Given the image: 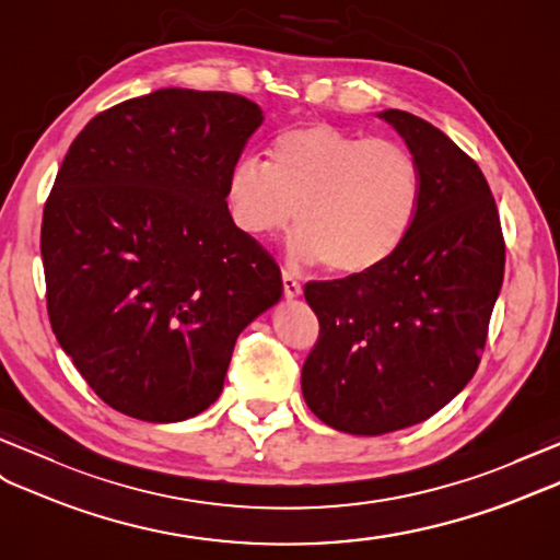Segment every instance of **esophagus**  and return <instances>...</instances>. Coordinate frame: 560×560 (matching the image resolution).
Segmentation results:
<instances>
[{
	"instance_id": "esophagus-1",
	"label": "esophagus",
	"mask_w": 560,
	"mask_h": 560,
	"mask_svg": "<svg viewBox=\"0 0 560 560\" xmlns=\"http://www.w3.org/2000/svg\"><path fill=\"white\" fill-rule=\"evenodd\" d=\"M282 288H284V296L294 299L302 294V282H299L290 270H282Z\"/></svg>"
}]
</instances>
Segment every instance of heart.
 I'll use <instances>...</instances> for the list:
<instances>
[{
	"label": "heart",
	"instance_id": "1",
	"mask_svg": "<svg viewBox=\"0 0 560 560\" xmlns=\"http://www.w3.org/2000/svg\"><path fill=\"white\" fill-rule=\"evenodd\" d=\"M422 197L411 149L327 122L290 128L270 163L242 156L228 175V207L244 235L268 240L294 221V252L339 276L383 266L408 237Z\"/></svg>",
	"mask_w": 560,
	"mask_h": 560
}]
</instances>
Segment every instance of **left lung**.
I'll return each mask as SVG.
<instances>
[{"label": "left lung", "instance_id": "1", "mask_svg": "<svg viewBox=\"0 0 560 560\" xmlns=\"http://www.w3.org/2000/svg\"><path fill=\"white\" fill-rule=\"evenodd\" d=\"M380 118L420 166L411 233L380 268L304 288L320 323L302 368L304 399L349 434L416 425L470 383L506 261L480 166L428 120L399 108Z\"/></svg>", "mask_w": 560, "mask_h": 560}]
</instances>
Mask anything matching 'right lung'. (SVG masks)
Masks as SVG:
<instances>
[{
	"mask_svg": "<svg viewBox=\"0 0 560 560\" xmlns=\"http://www.w3.org/2000/svg\"><path fill=\"white\" fill-rule=\"evenodd\" d=\"M264 122L230 92L156 90L80 130L43 215L47 313L97 397L147 422L221 397L240 332L280 302V268L228 211Z\"/></svg>",
	"mask_w": 560,
	"mask_h": 560,
	"instance_id": "right-lung-1",
	"label": "right lung"
}]
</instances>
